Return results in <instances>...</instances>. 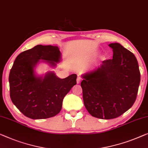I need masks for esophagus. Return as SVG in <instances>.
Segmentation results:
<instances>
[{"instance_id": "1", "label": "esophagus", "mask_w": 148, "mask_h": 148, "mask_svg": "<svg viewBox=\"0 0 148 148\" xmlns=\"http://www.w3.org/2000/svg\"><path fill=\"white\" fill-rule=\"evenodd\" d=\"M82 81V78H80V76H78L77 77V84H80Z\"/></svg>"}]
</instances>
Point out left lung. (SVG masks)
Returning a JSON list of instances; mask_svg holds the SVG:
<instances>
[{
  "label": "left lung",
  "mask_w": 148,
  "mask_h": 148,
  "mask_svg": "<svg viewBox=\"0 0 148 148\" xmlns=\"http://www.w3.org/2000/svg\"><path fill=\"white\" fill-rule=\"evenodd\" d=\"M113 58L82 75L81 87L86 108L97 118H116L135 102L140 83L137 59L120 43L108 45Z\"/></svg>",
  "instance_id": "left-lung-1"
}]
</instances>
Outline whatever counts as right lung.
<instances>
[{
	"instance_id": "add662e5",
	"label": "right lung",
	"mask_w": 148,
	"mask_h": 148,
	"mask_svg": "<svg viewBox=\"0 0 148 148\" xmlns=\"http://www.w3.org/2000/svg\"><path fill=\"white\" fill-rule=\"evenodd\" d=\"M61 60L58 47L40 45L23 52L15 59L8 78L10 96L25 116L46 119L60 112L64 98L76 84L77 75L61 79L54 71L38 74L36 68L40 62L55 68Z\"/></svg>"
}]
</instances>
